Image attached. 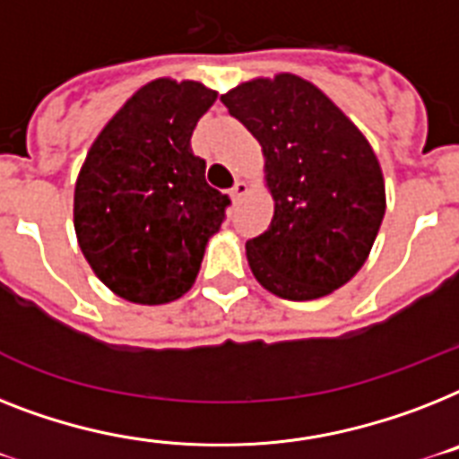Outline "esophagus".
Returning a JSON list of instances; mask_svg holds the SVG:
<instances>
[{"instance_id": "34e87169", "label": "esophagus", "mask_w": 459, "mask_h": 459, "mask_svg": "<svg viewBox=\"0 0 459 459\" xmlns=\"http://www.w3.org/2000/svg\"><path fill=\"white\" fill-rule=\"evenodd\" d=\"M247 193V184L245 181H236V186L230 188V197H233V203H238L242 195Z\"/></svg>"}]
</instances>
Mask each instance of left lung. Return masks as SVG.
Segmentation results:
<instances>
[{
  "instance_id": "left-lung-1",
  "label": "left lung",
  "mask_w": 459,
  "mask_h": 459,
  "mask_svg": "<svg viewBox=\"0 0 459 459\" xmlns=\"http://www.w3.org/2000/svg\"><path fill=\"white\" fill-rule=\"evenodd\" d=\"M262 143L271 226L247 240L252 273L282 299H318L370 255L386 210L377 155L359 126L311 82L281 73L221 96Z\"/></svg>"
}]
</instances>
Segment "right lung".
<instances>
[{
  "label": "right lung",
  "instance_id": "obj_1",
  "mask_svg": "<svg viewBox=\"0 0 459 459\" xmlns=\"http://www.w3.org/2000/svg\"><path fill=\"white\" fill-rule=\"evenodd\" d=\"M217 100L193 80L141 87L103 126L74 184V233L99 281L134 304H167L195 282L229 195L191 148Z\"/></svg>",
  "mask_w": 459,
  "mask_h": 459
}]
</instances>
